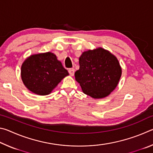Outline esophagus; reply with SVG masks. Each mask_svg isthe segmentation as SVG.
I'll use <instances>...</instances> for the list:
<instances>
[{"mask_svg":"<svg viewBox=\"0 0 153 153\" xmlns=\"http://www.w3.org/2000/svg\"><path fill=\"white\" fill-rule=\"evenodd\" d=\"M68 71H69V75H70V76H73L74 75V73H75V70H74V69H69V70H68Z\"/></svg>","mask_w":153,"mask_h":153,"instance_id":"34e87169","label":"esophagus"}]
</instances>
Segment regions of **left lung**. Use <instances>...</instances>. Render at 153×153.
I'll use <instances>...</instances> for the list:
<instances>
[{
	"label": "left lung",
	"instance_id": "8db88e82",
	"mask_svg": "<svg viewBox=\"0 0 153 153\" xmlns=\"http://www.w3.org/2000/svg\"><path fill=\"white\" fill-rule=\"evenodd\" d=\"M79 64L75 77L84 94L102 98L117 87L121 68L117 59L109 51L102 48L85 51L80 56Z\"/></svg>",
	"mask_w": 153,
	"mask_h": 153
}]
</instances>
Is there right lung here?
Instances as JSON below:
<instances>
[{"mask_svg":"<svg viewBox=\"0 0 153 153\" xmlns=\"http://www.w3.org/2000/svg\"><path fill=\"white\" fill-rule=\"evenodd\" d=\"M68 75L61 61L50 52L31 55L21 68V76L25 86L34 94L42 96L50 94Z\"/></svg>","mask_w":153,"mask_h":153,"instance_id":"add662e5","label":"right lung"}]
</instances>
